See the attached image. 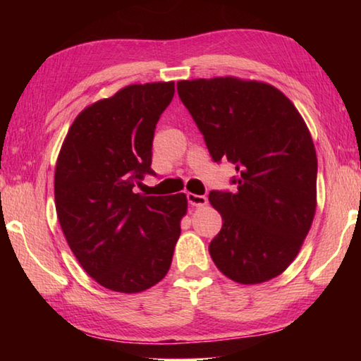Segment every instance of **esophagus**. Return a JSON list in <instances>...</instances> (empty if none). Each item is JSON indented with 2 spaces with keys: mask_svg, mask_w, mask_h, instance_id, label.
<instances>
[{
  "mask_svg": "<svg viewBox=\"0 0 361 361\" xmlns=\"http://www.w3.org/2000/svg\"><path fill=\"white\" fill-rule=\"evenodd\" d=\"M188 202H189V205H192V207H205L209 200H207L205 195H197V194L188 192Z\"/></svg>",
  "mask_w": 361,
  "mask_h": 361,
  "instance_id": "34e87169",
  "label": "esophagus"
}]
</instances>
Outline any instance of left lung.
I'll list each match as a JSON object with an SVG mask.
<instances>
[{"mask_svg":"<svg viewBox=\"0 0 361 361\" xmlns=\"http://www.w3.org/2000/svg\"><path fill=\"white\" fill-rule=\"evenodd\" d=\"M213 161L235 166V192L212 191L223 228L209 252L242 285L282 274L301 250L317 209V154L302 116L274 85L218 76L176 84Z\"/></svg>","mask_w":361,"mask_h":361,"instance_id":"8db88e82","label":"left lung"}]
</instances>
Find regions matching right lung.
Instances as JSON below:
<instances>
[{"instance_id": "add662e5", "label": "right lung", "mask_w": 361, "mask_h": 361, "mask_svg": "<svg viewBox=\"0 0 361 361\" xmlns=\"http://www.w3.org/2000/svg\"><path fill=\"white\" fill-rule=\"evenodd\" d=\"M175 82L130 84L85 106L60 148L54 195L60 228L97 283L140 293L167 276L188 212L186 194L135 192L151 170L159 116Z\"/></svg>"}]
</instances>
